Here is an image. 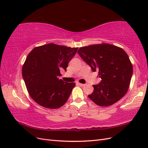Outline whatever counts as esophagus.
<instances>
[{"mask_svg":"<svg viewBox=\"0 0 148 148\" xmlns=\"http://www.w3.org/2000/svg\"><path fill=\"white\" fill-rule=\"evenodd\" d=\"M77 84L79 85V86H84L85 85H86V84H82V83H77Z\"/></svg>","mask_w":148,"mask_h":148,"instance_id":"34e87169","label":"esophagus"}]
</instances>
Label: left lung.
<instances>
[{
  "instance_id": "obj_1",
  "label": "left lung",
  "mask_w": 148,
  "mask_h": 148,
  "mask_svg": "<svg viewBox=\"0 0 148 148\" xmlns=\"http://www.w3.org/2000/svg\"><path fill=\"white\" fill-rule=\"evenodd\" d=\"M82 59L98 71L101 82L93 85L88 97L99 106L114 104L128 91L133 74V66L127 53L122 48L109 44H95L80 47Z\"/></svg>"
}]
</instances>
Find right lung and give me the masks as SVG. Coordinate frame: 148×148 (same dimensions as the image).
I'll return each mask as SVG.
<instances>
[{
	"mask_svg": "<svg viewBox=\"0 0 148 148\" xmlns=\"http://www.w3.org/2000/svg\"><path fill=\"white\" fill-rule=\"evenodd\" d=\"M71 48L50 43L34 48L28 55L22 76L29 95L40 106L57 109L68 100L75 83L64 82L59 77L77 53Z\"/></svg>",
	"mask_w": 148,
	"mask_h": 148,
	"instance_id": "1",
	"label": "right lung"
}]
</instances>
